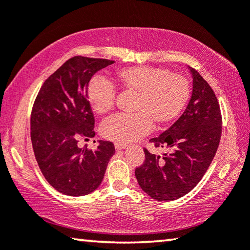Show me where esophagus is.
Listing matches in <instances>:
<instances>
[{
    "mask_svg": "<svg viewBox=\"0 0 250 250\" xmlns=\"http://www.w3.org/2000/svg\"><path fill=\"white\" fill-rule=\"evenodd\" d=\"M126 146H128L125 145V143H115V147H116L117 151L124 150V149H125Z\"/></svg>",
    "mask_w": 250,
    "mask_h": 250,
    "instance_id": "esophagus-1",
    "label": "esophagus"
}]
</instances>
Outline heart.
Returning a JSON list of instances; mask_svg holds the SVG:
<instances>
[{"mask_svg":"<svg viewBox=\"0 0 250 250\" xmlns=\"http://www.w3.org/2000/svg\"><path fill=\"white\" fill-rule=\"evenodd\" d=\"M115 80L125 94L134 96L133 115H119L104 122L101 134L110 141L128 143L177 119L191 96L188 78L167 68L132 66L118 69ZM117 91L108 80L95 77L87 87L88 103L97 115L104 116L115 108Z\"/></svg>","mask_w":250,"mask_h":250,"instance_id":"obj_1","label":"heart"}]
</instances>
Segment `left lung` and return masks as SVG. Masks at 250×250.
Masks as SVG:
<instances>
[{
    "mask_svg": "<svg viewBox=\"0 0 250 250\" xmlns=\"http://www.w3.org/2000/svg\"><path fill=\"white\" fill-rule=\"evenodd\" d=\"M191 100L179 119L150 142L167 149L163 156L145 149L146 160L135 168L140 188L156 201H174L195 188L210 166L222 135L218 101L206 80L192 67Z\"/></svg>",
    "mask_w": 250,
    "mask_h": 250,
    "instance_id": "8db88e82",
    "label": "left lung"
}]
</instances>
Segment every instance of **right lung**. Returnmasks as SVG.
Segmentation results:
<instances>
[{"label": "right lung", "mask_w": 250, "mask_h": 250, "mask_svg": "<svg viewBox=\"0 0 250 250\" xmlns=\"http://www.w3.org/2000/svg\"><path fill=\"white\" fill-rule=\"evenodd\" d=\"M111 64L113 61L103 58H70L45 80L34 103V154L46 181L65 195L83 196L94 192L115 154V146L109 141L100 140L96 150L78 146L80 138L95 137L88 83L97 71Z\"/></svg>", "instance_id": "add662e5"}]
</instances>
